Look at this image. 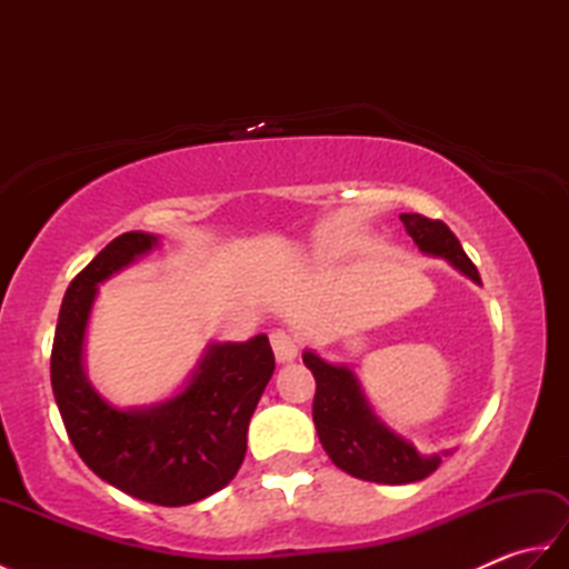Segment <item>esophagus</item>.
I'll return each mask as SVG.
<instances>
[{
  "instance_id": "34e87169",
  "label": "esophagus",
  "mask_w": 569,
  "mask_h": 569,
  "mask_svg": "<svg viewBox=\"0 0 569 569\" xmlns=\"http://www.w3.org/2000/svg\"><path fill=\"white\" fill-rule=\"evenodd\" d=\"M269 340H271L278 365H291V361L298 357V345L286 330H273L269 335Z\"/></svg>"
}]
</instances>
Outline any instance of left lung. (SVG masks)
Masks as SVG:
<instances>
[{
    "label": "left lung",
    "instance_id": "8db88e82",
    "mask_svg": "<svg viewBox=\"0 0 569 569\" xmlns=\"http://www.w3.org/2000/svg\"><path fill=\"white\" fill-rule=\"evenodd\" d=\"M401 222L426 257L447 261L469 281L481 286L477 266L469 261L459 239L445 222L428 220L418 212L401 214ZM303 361L318 386L312 401L318 438L332 462L347 475L377 485H410L432 475L442 457L452 455V450L422 455L401 432L386 426L373 413L357 373L347 365H335L312 349H306Z\"/></svg>",
    "mask_w": 569,
    "mask_h": 569
}]
</instances>
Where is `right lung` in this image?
Listing matches in <instances>:
<instances>
[{
    "label": "right lung",
    "mask_w": 569,
    "mask_h": 569,
    "mask_svg": "<svg viewBox=\"0 0 569 569\" xmlns=\"http://www.w3.org/2000/svg\"><path fill=\"white\" fill-rule=\"evenodd\" d=\"M161 237L127 232L68 286L56 325L51 386L82 462L129 497L188 506L224 489L247 455L249 420L276 369L266 335L208 342L178 391L147 406H114L84 371V340L100 283L159 249Z\"/></svg>",
    "instance_id": "obj_1"
}]
</instances>
